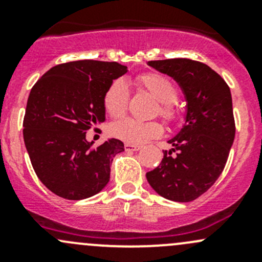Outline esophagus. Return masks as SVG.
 I'll list each match as a JSON object with an SVG mask.
<instances>
[{"label":"esophagus","instance_id":"obj_1","mask_svg":"<svg viewBox=\"0 0 262 262\" xmlns=\"http://www.w3.org/2000/svg\"><path fill=\"white\" fill-rule=\"evenodd\" d=\"M124 148H125V150H128V152H134V150H139L142 147L138 146V144L125 143V144H124Z\"/></svg>","mask_w":262,"mask_h":262}]
</instances>
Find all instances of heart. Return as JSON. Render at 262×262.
<instances>
[{
    "label": "heart",
    "mask_w": 262,
    "mask_h": 262,
    "mask_svg": "<svg viewBox=\"0 0 262 262\" xmlns=\"http://www.w3.org/2000/svg\"><path fill=\"white\" fill-rule=\"evenodd\" d=\"M138 82L158 101L157 112L166 121L176 120L178 107L175 100L178 90L172 81L161 73H146L138 77ZM129 102V89L123 80H116L107 87L104 95L105 110L113 118L125 114ZM115 138L128 143H143L162 134V124L158 121H141L133 118H124L115 121L110 128Z\"/></svg>",
    "instance_id": "heart-1"
}]
</instances>
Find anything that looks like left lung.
<instances>
[{
    "mask_svg": "<svg viewBox=\"0 0 262 262\" xmlns=\"http://www.w3.org/2000/svg\"><path fill=\"white\" fill-rule=\"evenodd\" d=\"M148 66L170 76L186 99L181 130L168 141L160 166L147 180L161 196L179 203L192 202L221 176L234 141L231 90L209 66L186 58L150 60Z\"/></svg>",
    "mask_w": 262,
    "mask_h": 262,
    "instance_id": "1",
    "label": "left lung"
}]
</instances>
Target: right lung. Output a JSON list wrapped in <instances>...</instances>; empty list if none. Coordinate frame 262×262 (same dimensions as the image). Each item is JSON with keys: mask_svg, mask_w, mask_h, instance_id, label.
<instances>
[{"mask_svg": "<svg viewBox=\"0 0 262 262\" xmlns=\"http://www.w3.org/2000/svg\"><path fill=\"white\" fill-rule=\"evenodd\" d=\"M126 72L116 62L75 60L50 68L31 89L24 142L39 180L58 196L86 199L109 182L123 142L112 138L92 148L86 133L105 121V91Z\"/></svg>", "mask_w": 262, "mask_h": 262, "instance_id": "obj_1", "label": "right lung"}]
</instances>
